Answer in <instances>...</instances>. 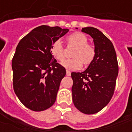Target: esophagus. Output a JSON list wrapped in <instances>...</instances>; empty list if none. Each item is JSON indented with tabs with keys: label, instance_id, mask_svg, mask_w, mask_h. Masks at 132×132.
<instances>
[{
	"label": "esophagus",
	"instance_id": "obj_1",
	"mask_svg": "<svg viewBox=\"0 0 132 132\" xmlns=\"http://www.w3.org/2000/svg\"><path fill=\"white\" fill-rule=\"evenodd\" d=\"M66 75H67V76H71V71L67 70L66 71Z\"/></svg>",
	"mask_w": 132,
	"mask_h": 132
}]
</instances>
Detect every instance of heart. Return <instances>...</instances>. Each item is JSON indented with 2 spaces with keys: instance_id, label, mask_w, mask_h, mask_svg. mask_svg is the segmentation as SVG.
<instances>
[{
  "instance_id": "heart-1",
  "label": "heart",
  "mask_w": 132,
  "mask_h": 132,
  "mask_svg": "<svg viewBox=\"0 0 132 132\" xmlns=\"http://www.w3.org/2000/svg\"><path fill=\"white\" fill-rule=\"evenodd\" d=\"M69 46L75 47L72 53V59L61 63L65 68L69 70H79L82 65L88 66L96 57V50L93 45L88 44V38L84 34L75 32L67 38ZM51 53L57 60L61 61L65 57V50L60 40L55 41L51 47Z\"/></svg>"
}]
</instances>
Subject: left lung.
Wrapping results in <instances>:
<instances>
[{"mask_svg": "<svg viewBox=\"0 0 132 132\" xmlns=\"http://www.w3.org/2000/svg\"><path fill=\"white\" fill-rule=\"evenodd\" d=\"M93 38L96 57L82 73H71L72 96L75 106L86 114L98 112L114 94L118 74L116 53L111 41L93 27L82 28Z\"/></svg>", "mask_w": 132, "mask_h": 132, "instance_id": "left-lung-1", "label": "left lung"}]
</instances>
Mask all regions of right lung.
I'll list each match as a JSON object with an SVG mask.
<instances>
[{
  "mask_svg": "<svg viewBox=\"0 0 132 132\" xmlns=\"http://www.w3.org/2000/svg\"><path fill=\"white\" fill-rule=\"evenodd\" d=\"M69 31L41 26L20 41L12 61L15 94L26 108L43 111L55 103L65 69L52 55V44Z\"/></svg>",
  "mask_w": 132,
  "mask_h": 132,
  "instance_id": "right-lung-1",
  "label": "right lung"
}]
</instances>
